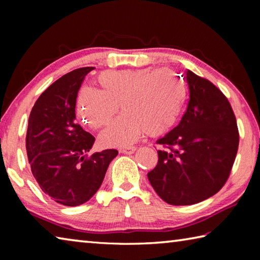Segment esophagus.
Segmentation results:
<instances>
[{
  "instance_id": "34e87169",
  "label": "esophagus",
  "mask_w": 260,
  "mask_h": 260,
  "mask_svg": "<svg viewBox=\"0 0 260 260\" xmlns=\"http://www.w3.org/2000/svg\"><path fill=\"white\" fill-rule=\"evenodd\" d=\"M135 150H136V148H135V147H127V148L121 149L120 152H122V153H126V155H132V153H134V152H135Z\"/></svg>"
}]
</instances>
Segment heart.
<instances>
[{"mask_svg":"<svg viewBox=\"0 0 260 260\" xmlns=\"http://www.w3.org/2000/svg\"><path fill=\"white\" fill-rule=\"evenodd\" d=\"M100 90L82 88L76 113L87 126L98 129L122 112L100 136L105 147H127L146 133L159 136L177 124L187 96L183 79L169 68L108 70L99 74Z\"/></svg>","mask_w":260,"mask_h":260,"instance_id":"heart-1","label":"heart"}]
</instances>
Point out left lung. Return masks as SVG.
Masks as SVG:
<instances>
[{"instance_id":"obj_1","label":"left lung","mask_w":260,"mask_h":260,"mask_svg":"<svg viewBox=\"0 0 260 260\" xmlns=\"http://www.w3.org/2000/svg\"><path fill=\"white\" fill-rule=\"evenodd\" d=\"M189 102L177 127L157 141L158 162L148 173L152 188L172 205L200 203L230 177L239 149L235 114L212 82L188 70Z\"/></svg>"}]
</instances>
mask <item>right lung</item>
Wrapping results in <instances>:
<instances>
[{
  "label": "right lung",
  "mask_w": 260,
  "mask_h": 260,
  "mask_svg": "<svg viewBox=\"0 0 260 260\" xmlns=\"http://www.w3.org/2000/svg\"><path fill=\"white\" fill-rule=\"evenodd\" d=\"M94 68H81L56 80L40 95L26 134L30 170L42 191L57 203L78 206L99 190L118 151L107 149L87 158L95 138L76 122V100Z\"/></svg>",
  "instance_id": "obj_1"
}]
</instances>
